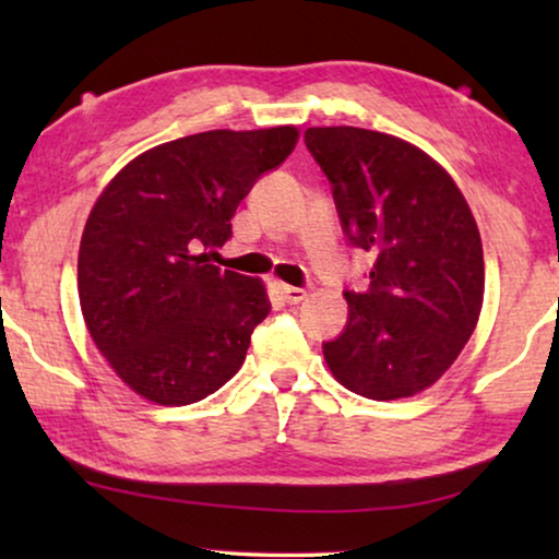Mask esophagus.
Wrapping results in <instances>:
<instances>
[{
  "instance_id": "esophagus-1",
  "label": "esophagus",
  "mask_w": 559,
  "mask_h": 559,
  "mask_svg": "<svg viewBox=\"0 0 559 559\" xmlns=\"http://www.w3.org/2000/svg\"><path fill=\"white\" fill-rule=\"evenodd\" d=\"M280 293H282V300H285L287 305H300L305 297H308V289L289 287V285H280Z\"/></svg>"
}]
</instances>
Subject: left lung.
<instances>
[{
    "label": "left lung",
    "instance_id": "1",
    "mask_svg": "<svg viewBox=\"0 0 559 559\" xmlns=\"http://www.w3.org/2000/svg\"><path fill=\"white\" fill-rule=\"evenodd\" d=\"M305 147L331 182L350 247L373 266L343 289L348 323L323 343L333 377L366 400H402L450 369L484 302L478 226L453 178L392 134L310 127Z\"/></svg>",
    "mask_w": 559,
    "mask_h": 559
}]
</instances>
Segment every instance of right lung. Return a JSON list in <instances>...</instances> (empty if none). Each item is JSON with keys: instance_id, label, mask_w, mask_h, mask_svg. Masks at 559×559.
<instances>
[{"instance_id": "1", "label": "right lung", "mask_w": 559, "mask_h": 559, "mask_svg": "<svg viewBox=\"0 0 559 559\" xmlns=\"http://www.w3.org/2000/svg\"><path fill=\"white\" fill-rule=\"evenodd\" d=\"M295 144V127L180 136L132 159L96 201L79 251L83 320L144 400L201 402L241 369L272 302L209 251L231 239L239 203Z\"/></svg>"}]
</instances>
